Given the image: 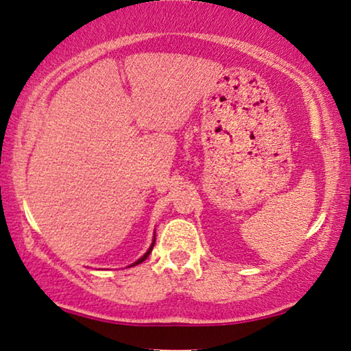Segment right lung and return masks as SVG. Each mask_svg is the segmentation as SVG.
I'll return each mask as SVG.
<instances>
[{"label":"right lung","mask_w":351,"mask_h":351,"mask_svg":"<svg viewBox=\"0 0 351 351\" xmlns=\"http://www.w3.org/2000/svg\"><path fill=\"white\" fill-rule=\"evenodd\" d=\"M153 245H154V239H153V244H151V245H149V249H148V250H146V254H145V255H143V257H142V258H138V260H137V261H135V263H134V265H130V266H135V265H138V263H142V261H145V260H146V258H148V255H149V254H151V250H153Z\"/></svg>","instance_id":"add662e5"}]
</instances>
